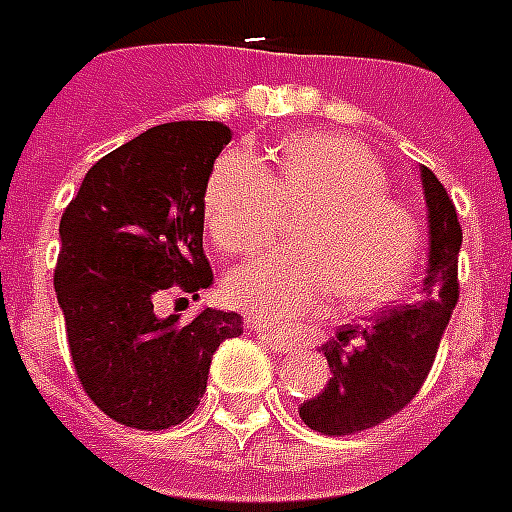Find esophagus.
Masks as SVG:
<instances>
[{
  "mask_svg": "<svg viewBox=\"0 0 512 512\" xmlns=\"http://www.w3.org/2000/svg\"><path fill=\"white\" fill-rule=\"evenodd\" d=\"M252 329H255L257 337H260L271 350H279V353H292V350H295V342L289 340V337L279 335V332H271V329L260 327V324H252Z\"/></svg>",
  "mask_w": 512,
  "mask_h": 512,
  "instance_id": "esophagus-1",
  "label": "esophagus"
}]
</instances>
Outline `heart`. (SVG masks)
<instances>
[{
	"label": "heart",
	"instance_id": "obj_1",
	"mask_svg": "<svg viewBox=\"0 0 512 512\" xmlns=\"http://www.w3.org/2000/svg\"><path fill=\"white\" fill-rule=\"evenodd\" d=\"M308 207L297 247L265 252L233 271L225 295L260 324L292 327L327 303L369 311L404 295L420 271L422 223L388 193L380 159L353 138L289 135L276 172L247 151H225L204 188L209 236L228 255H249L273 239L284 209Z\"/></svg>",
	"mask_w": 512,
	"mask_h": 512
}]
</instances>
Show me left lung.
<instances>
[{
  "instance_id": "1",
  "label": "left lung",
  "mask_w": 512,
  "mask_h": 512,
  "mask_svg": "<svg viewBox=\"0 0 512 512\" xmlns=\"http://www.w3.org/2000/svg\"><path fill=\"white\" fill-rule=\"evenodd\" d=\"M428 204V271L414 303L374 316L366 327H345L324 345L329 361L327 388L300 404V417L324 436H350L401 412L422 388L436 361L438 342L460 300L457 260L462 228L449 193L422 167Z\"/></svg>"
}]
</instances>
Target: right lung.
Returning <instances> with one entry per match:
<instances>
[{
  "label": "right lung",
  "mask_w": 512,
  "mask_h": 512,
  "mask_svg": "<svg viewBox=\"0 0 512 512\" xmlns=\"http://www.w3.org/2000/svg\"><path fill=\"white\" fill-rule=\"evenodd\" d=\"M228 143L223 122L151 127L92 164L60 217L55 292L76 377L127 428L188 420L220 342L244 332L233 311L204 308L188 324L154 313L167 289L199 297L212 284L204 188Z\"/></svg>",
  "instance_id": "add662e5"
}]
</instances>
